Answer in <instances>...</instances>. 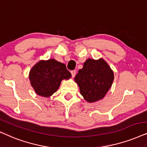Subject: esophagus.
<instances>
[{"instance_id":"34e87169","label":"esophagus","mask_w":147,"mask_h":147,"mask_svg":"<svg viewBox=\"0 0 147 147\" xmlns=\"http://www.w3.org/2000/svg\"><path fill=\"white\" fill-rule=\"evenodd\" d=\"M70 72H71L72 77H75V75H76V70H71V71H70Z\"/></svg>"}]
</instances>
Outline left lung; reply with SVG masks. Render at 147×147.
<instances>
[{
	"label": "left lung",
	"instance_id": "1",
	"mask_svg": "<svg viewBox=\"0 0 147 147\" xmlns=\"http://www.w3.org/2000/svg\"><path fill=\"white\" fill-rule=\"evenodd\" d=\"M113 72L103 59L89 58L75 78L80 92L89 103L103 99L112 85Z\"/></svg>",
	"mask_w": 147,
	"mask_h": 147
}]
</instances>
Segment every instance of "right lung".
<instances>
[{"label": "right lung", "instance_id": "obj_1", "mask_svg": "<svg viewBox=\"0 0 147 147\" xmlns=\"http://www.w3.org/2000/svg\"><path fill=\"white\" fill-rule=\"evenodd\" d=\"M71 74L64 64L54 59L41 60L29 72L31 85L40 96L48 97L57 91L62 80L68 79Z\"/></svg>", "mask_w": 147, "mask_h": 147}]
</instances>
